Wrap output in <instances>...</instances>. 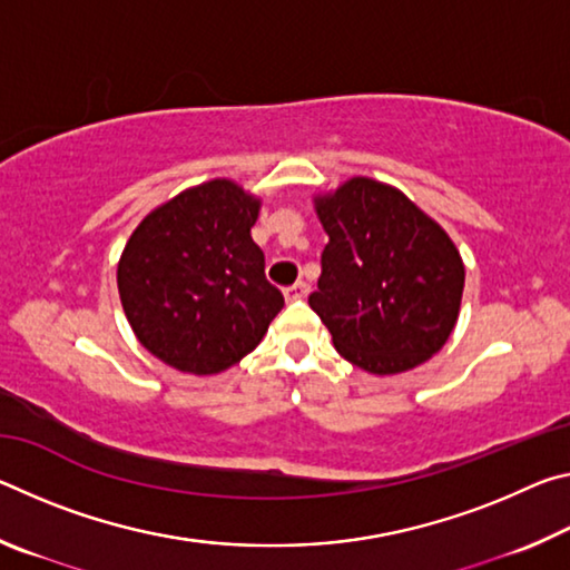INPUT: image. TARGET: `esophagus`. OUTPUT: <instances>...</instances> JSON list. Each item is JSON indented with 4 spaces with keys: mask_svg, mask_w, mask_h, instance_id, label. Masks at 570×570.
<instances>
[{
    "mask_svg": "<svg viewBox=\"0 0 570 570\" xmlns=\"http://www.w3.org/2000/svg\"><path fill=\"white\" fill-rule=\"evenodd\" d=\"M306 294H308V284L306 282H296L294 286H286L284 288L286 302H302V298H306Z\"/></svg>",
    "mask_w": 570,
    "mask_h": 570,
    "instance_id": "1",
    "label": "esophagus"
}]
</instances>
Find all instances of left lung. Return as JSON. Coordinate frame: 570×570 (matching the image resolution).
I'll return each instance as SVG.
<instances>
[{"instance_id":"left-lung-1","label":"left lung","mask_w":570,"mask_h":570,"mask_svg":"<svg viewBox=\"0 0 570 570\" xmlns=\"http://www.w3.org/2000/svg\"><path fill=\"white\" fill-rule=\"evenodd\" d=\"M330 234L308 306L336 352L372 374L430 360L458 322L465 266L455 244L397 188L352 178L316 198Z\"/></svg>"}]
</instances>
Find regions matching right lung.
Here are the masks:
<instances>
[{
    "label": "right lung",
    "mask_w": 570,
    "mask_h": 570,
    "mask_svg": "<svg viewBox=\"0 0 570 570\" xmlns=\"http://www.w3.org/2000/svg\"><path fill=\"white\" fill-rule=\"evenodd\" d=\"M258 200L230 180L183 190L135 228L118 266L125 316L150 354L216 374L256 350L282 312L250 238Z\"/></svg>",
    "instance_id": "add662e5"
}]
</instances>
